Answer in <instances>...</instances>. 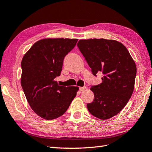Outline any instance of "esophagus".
Returning a JSON list of instances; mask_svg holds the SVG:
<instances>
[{
    "mask_svg": "<svg viewBox=\"0 0 152 152\" xmlns=\"http://www.w3.org/2000/svg\"><path fill=\"white\" fill-rule=\"evenodd\" d=\"M86 89V86H83V87H80L79 88V90L80 91V92H82V91H83Z\"/></svg>",
    "mask_w": 152,
    "mask_h": 152,
    "instance_id": "1",
    "label": "esophagus"
}]
</instances>
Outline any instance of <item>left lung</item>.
Masks as SVG:
<instances>
[{"label":"left lung","mask_w":152,"mask_h":152,"mask_svg":"<svg viewBox=\"0 0 152 152\" xmlns=\"http://www.w3.org/2000/svg\"><path fill=\"white\" fill-rule=\"evenodd\" d=\"M77 46L94 76L102 72L101 84L92 86L94 99L88 104L94 116L107 120L118 114L134 92L137 69L129 51L114 40H80Z\"/></svg>","instance_id":"8db88e82"}]
</instances>
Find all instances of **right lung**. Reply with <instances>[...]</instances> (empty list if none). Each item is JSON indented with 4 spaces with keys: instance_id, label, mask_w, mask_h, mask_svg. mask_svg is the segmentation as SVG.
<instances>
[{
    "instance_id": "obj_1",
    "label": "right lung",
    "mask_w": 152,
    "mask_h": 152,
    "mask_svg": "<svg viewBox=\"0 0 152 152\" xmlns=\"http://www.w3.org/2000/svg\"><path fill=\"white\" fill-rule=\"evenodd\" d=\"M77 41L69 38L38 40L22 60V88L33 111L44 119L61 116L76 97L78 87L62 86L54 79L60 75L64 57Z\"/></svg>"
}]
</instances>
